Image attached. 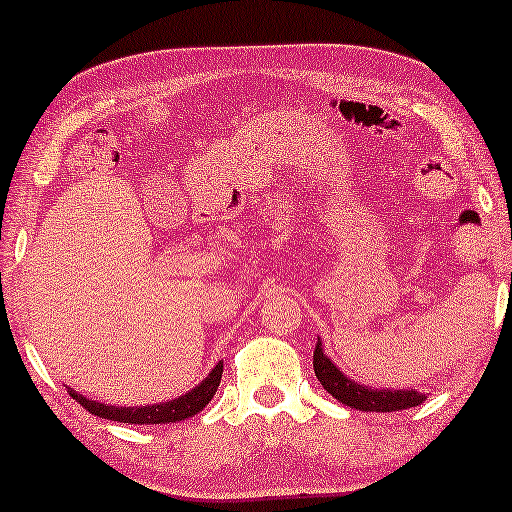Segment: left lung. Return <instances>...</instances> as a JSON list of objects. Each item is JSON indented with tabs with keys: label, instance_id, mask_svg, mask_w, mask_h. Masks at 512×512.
Segmentation results:
<instances>
[{
	"label": "left lung",
	"instance_id": "1",
	"mask_svg": "<svg viewBox=\"0 0 512 512\" xmlns=\"http://www.w3.org/2000/svg\"><path fill=\"white\" fill-rule=\"evenodd\" d=\"M313 369L315 376H318L320 385L331 394V397L338 399L345 406L366 410V413H392V410H403L420 406V403L427 399L424 394L415 390H371V387H364L359 383H352L343 376L341 371L336 369L334 364L329 362L322 352V343L318 338V345H315L313 352Z\"/></svg>",
	"mask_w": 512,
	"mask_h": 512
}]
</instances>
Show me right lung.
Segmentation results:
<instances>
[{"label": "right lung", "mask_w": 512, "mask_h": 512, "mask_svg": "<svg viewBox=\"0 0 512 512\" xmlns=\"http://www.w3.org/2000/svg\"><path fill=\"white\" fill-rule=\"evenodd\" d=\"M222 378V362L215 364V369L201 380V383L190 390L183 397L174 401L155 403V406H141V408H122V406H106V403H97L92 399H85L83 394L69 390L81 406L90 410L92 415L102 417V420L113 422H127V424H167V422H181L185 417L197 415L199 410L206 408V403L213 399V394L218 392Z\"/></svg>", "instance_id": "add662e5"}]
</instances>
